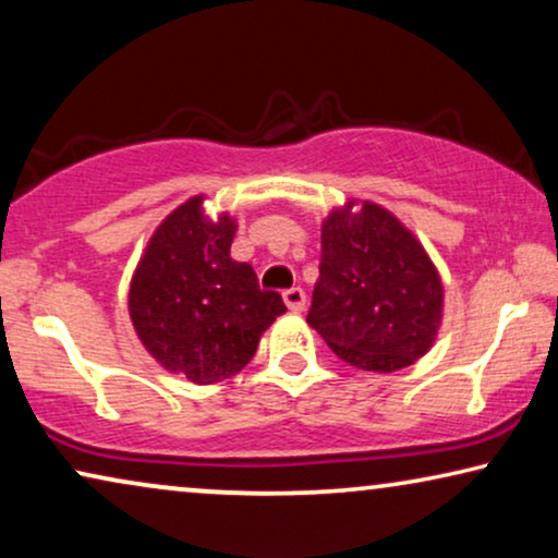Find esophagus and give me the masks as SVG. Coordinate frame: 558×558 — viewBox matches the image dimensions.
<instances>
[{
	"mask_svg": "<svg viewBox=\"0 0 558 558\" xmlns=\"http://www.w3.org/2000/svg\"><path fill=\"white\" fill-rule=\"evenodd\" d=\"M284 304L292 312H302L304 304H307V294H304V289H300V287L287 289V292H284Z\"/></svg>",
	"mask_w": 558,
	"mask_h": 558,
	"instance_id": "34e87169",
	"label": "esophagus"
}]
</instances>
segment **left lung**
<instances>
[{
	"mask_svg": "<svg viewBox=\"0 0 558 558\" xmlns=\"http://www.w3.org/2000/svg\"><path fill=\"white\" fill-rule=\"evenodd\" d=\"M445 287L422 241L384 205L348 201L323 220L310 327L340 361L393 373L437 340Z\"/></svg>",
	"mask_w": 558,
	"mask_h": 558,
	"instance_id": "left-lung-1",
	"label": "left lung"
}]
</instances>
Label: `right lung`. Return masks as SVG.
I'll return each instance as SVG.
<instances>
[{"instance_id":"add662e5","label":"right lung","mask_w":558,"mask_h":558,"mask_svg":"<svg viewBox=\"0 0 558 558\" xmlns=\"http://www.w3.org/2000/svg\"><path fill=\"white\" fill-rule=\"evenodd\" d=\"M203 195L174 208L144 248L129 284V317L147 353L197 386L246 368L266 327L287 307L231 258L235 220L210 218Z\"/></svg>"}]
</instances>
